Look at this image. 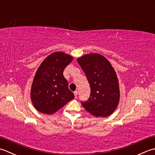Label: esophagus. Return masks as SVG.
<instances>
[{
	"instance_id": "obj_1",
	"label": "esophagus",
	"mask_w": 155,
	"mask_h": 155,
	"mask_svg": "<svg viewBox=\"0 0 155 155\" xmlns=\"http://www.w3.org/2000/svg\"><path fill=\"white\" fill-rule=\"evenodd\" d=\"M78 91H74V95H75V97H77V96H78Z\"/></svg>"
}]
</instances>
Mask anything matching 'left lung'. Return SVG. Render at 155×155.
Returning a JSON list of instances; mask_svg holds the SVG:
<instances>
[{
    "label": "left lung",
    "mask_w": 155,
    "mask_h": 155,
    "mask_svg": "<svg viewBox=\"0 0 155 155\" xmlns=\"http://www.w3.org/2000/svg\"><path fill=\"white\" fill-rule=\"evenodd\" d=\"M90 84L91 93L81 105L96 117H108L117 108L120 90L117 75L110 61L98 53L77 59Z\"/></svg>",
    "instance_id": "8db88e82"
}]
</instances>
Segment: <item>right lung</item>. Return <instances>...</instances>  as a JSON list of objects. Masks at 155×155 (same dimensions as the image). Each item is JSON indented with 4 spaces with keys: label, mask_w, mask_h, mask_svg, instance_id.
Listing matches in <instances>:
<instances>
[{
    "label": "right lung",
    "mask_w": 155,
    "mask_h": 155,
    "mask_svg": "<svg viewBox=\"0 0 155 155\" xmlns=\"http://www.w3.org/2000/svg\"><path fill=\"white\" fill-rule=\"evenodd\" d=\"M73 57L63 52L51 53L44 59L35 75L31 98L36 110L52 114L74 98L64 76V70Z\"/></svg>",
    "instance_id": "add662e5"
}]
</instances>
